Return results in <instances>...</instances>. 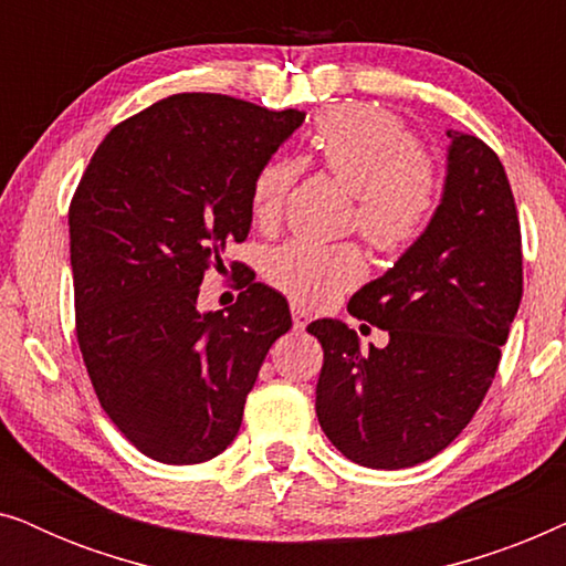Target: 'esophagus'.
Returning <instances> with one entry per match:
<instances>
[{
	"instance_id": "34e87169",
	"label": "esophagus",
	"mask_w": 566,
	"mask_h": 566,
	"mask_svg": "<svg viewBox=\"0 0 566 566\" xmlns=\"http://www.w3.org/2000/svg\"><path fill=\"white\" fill-rule=\"evenodd\" d=\"M291 316H293V327H296L298 332H304L306 324L312 322V314H308L306 308L298 306V304H291Z\"/></svg>"
}]
</instances>
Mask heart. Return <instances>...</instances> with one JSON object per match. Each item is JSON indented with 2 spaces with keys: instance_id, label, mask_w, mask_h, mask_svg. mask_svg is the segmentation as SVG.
<instances>
[{
  "instance_id": "b5f03b06",
  "label": "heart",
  "mask_w": 566,
  "mask_h": 566,
  "mask_svg": "<svg viewBox=\"0 0 566 566\" xmlns=\"http://www.w3.org/2000/svg\"><path fill=\"white\" fill-rule=\"evenodd\" d=\"M314 159L355 196L353 221L381 252H405L428 231L438 208V175L397 115L374 105H337L319 115L308 136ZM298 177V161L270 157L250 185L254 221L281 219ZM262 273L275 289L304 304H327L366 275L355 244H324L296 237L273 247Z\"/></svg>"
}]
</instances>
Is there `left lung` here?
<instances>
[{"label":"left lung","instance_id":"obj_1","mask_svg":"<svg viewBox=\"0 0 566 566\" xmlns=\"http://www.w3.org/2000/svg\"><path fill=\"white\" fill-rule=\"evenodd\" d=\"M448 138L428 231L347 304L389 332V343L360 350L345 322L308 324L324 347V436L368 469L415 467L453 443L492 386L521 306V223L505 167L482 138Z\"/></svg>","mask_w":566,"mask_h":566}]
</instances>
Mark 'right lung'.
Returning <instances> with one entry per match:
<instances>
[{
  "label": "right lung",
  "instance_id": "add662e5",
  "mask_svg": "<svg viewBox=\"0 0 566 566\" xmlns=\"http://www.w3.org/2000/svg\"><path fill=\"white\" fill-rule=\"evenodd\" d=\"M227 95H172L97 146L69 208L76 339L99 405L154 461L200 463L237 438L289 301L252 283L198 312L211 268L252 227L250 185L304 123Z\"/></svg>",
  "mask_w": 566,
  "mask_h": 566
}]
</instances>
